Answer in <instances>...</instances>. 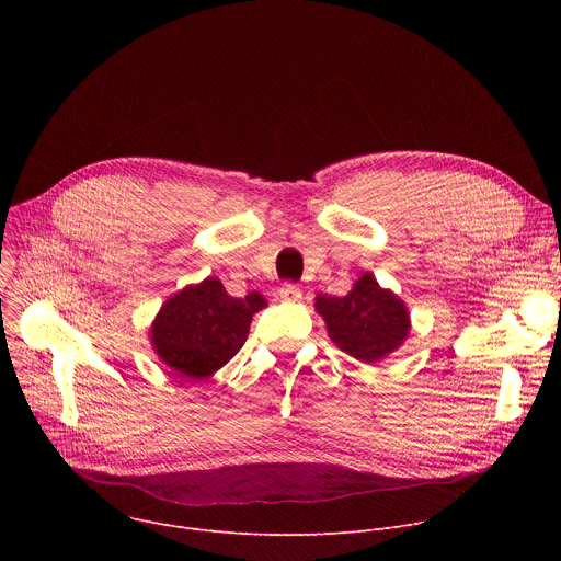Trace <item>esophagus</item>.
Here are the masks:
<instances>
[{
    "label": "esophagus",
    "instance_id": "34e87169",
    "mask_svg": "<svg viewBox=\"0 0 561 561\" xmlns=\"http://www.w3.org/2000/svg\"><path fill=\"white\" fill-rule=\"evenodd\" d=\"M279 297H282L284 301H301V288L295 286V284H284V286L279 288Z\"/></svg>",
    "mask_w": 561,
    "mask_h": 561
}]
</instances>
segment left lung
Wrapping results in <instances>:
<instances>
[{
	"instance_id": "obj_1",
	"label": "left lung",
	"mask_w": 561,
	"mask_h": 561,
	"mask_svg": "<svg viewBox=\"0 0 561 561\" xmlns=\"http://www.w3.org/2000/svg\"><path fill=\"white\" fill-rule=\"evenodd\" d=\"M317 312L324 317L329 337L351 357L375 364L404 344L411 331L407 304L364 273L344 297L319 295Z\"/></svg>"
}]
</instances>
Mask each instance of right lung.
Here are the masks:
<instances>
[{
    "label": "right lung",
    "mask_w": 561,
    "mask_h": 561,
    "mask_svg": "<svg viewBox=\"0 0 561 561\" xmlns=\"http://www.w3.org/2000/svg\"><path fill=\"white\" fill-rule=\"evenodd\" d=\"M264 306L255 290L237 299L219 279L206 277L159 308L150 327L152 348L180 377L206 379L244 346L253 314Z\"/></svg>",
    "instance_id": "right-lung-1"
}]
</instances>
